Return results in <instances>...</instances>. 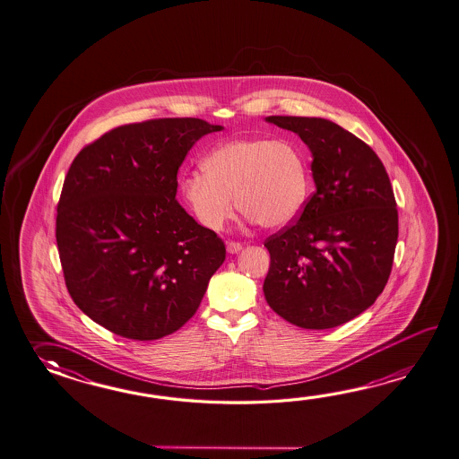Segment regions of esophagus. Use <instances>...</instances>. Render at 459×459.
<instances>
[{"mask_svg":"<svg viewBox=\"0 0 459 459\" xmlns=\"http://www.w3.org/2000/svg\"><path fill=\"white\" fill-rule=\"evenodd\" d=\"M242 250V244L240 242H234V240H230V242H227V252L232 253H238Z\"/></svg>","mask_w":459,"mask_h":459,"instance_id":"1","label":"esophagus"}]
</instances>
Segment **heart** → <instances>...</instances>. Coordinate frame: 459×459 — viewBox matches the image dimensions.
I'll return each mask as SVG.
<instances>
[{
    "label": "heart",
    "instance_id": "b5f03b06",
    "mask_svg": "<svg viewBox=\"0 0 459 459\" xmlns=\"http://www.w3.org/2000/svg\"><path fill=\"white\" fill-rule=\"evenodd\" d=\"M204 173L181 181V193L201 224L219 230L237 206L268 229L299 217L310 193L309 167L298 145L268 137H248L215 147Z\"/></svg>",
    "mask_w": 459,
    "mask_h": 459
}]
</instances>
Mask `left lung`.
Here are the masks:
<instances>
[{"label": "left lung", "instance_id": "left-lung-1", "mask_svg": "<svg viewBox=\"0 0 459 459\" xmlns=\"http://www.w3.org/2000/svg\"><path fill=\"white\" fill-rule=\"evenodd\" d=\"M312 152L316 191L296 222L264 240L272 263L263 292L302 328L345 324L375 304L393 270L399 214L375 150L322 117L270 116Z\"/></svg>", "mask_w": 459, "mask_h": 459}]
</instances>
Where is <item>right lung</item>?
I'll return each instance as SVG.
<instances>
[{
  "label": "right lung",
  "instance_id": "1",
  "mask_svg": "<svg viewBox=\"0 0 459 459\" xmlns=\"http://www.w3.org/2000/svg\"><path fill=\"white\" fill-rule=\"evenodd\" d=\"M196 117L119 126L84 145L56 204L66 290L116 335L157 340L196 314L225 245L177 199L178 169L203 135Z\"/></svg>",
  "mask_w": 459,
  "mask_h": 459
}]
</instances>
